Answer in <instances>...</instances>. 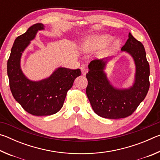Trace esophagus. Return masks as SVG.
<instances>
[{"label": "esophagus", "instance_id": "obj_1", "mask_svg": "<svg viewBox=\"0 0 160 160\" xmlns=\"http://www.w3.org/2000/svg\"><path fill=\"white\" fill-rule=\"evenodd\" d=\"M81 71H82V75H85L87 74V72H88V70L86 68L83 67V68H81Z\"/></svg>", "mask_w": 160, "mask_h": 160}]
</instances>
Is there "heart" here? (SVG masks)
Listing matches in <instances>:
<instances>
[{
	"mask_svg": "<svg viewBox=\"0 0 160 160\" xmlns=\"http://www.w3.org/2000/svg\"><path fill=\"white\" fill-rule=\"evenodd\" d=\"M113 37L107 34H92L87 36L80 42V48L83 52L89 53L94 51L100 50L99 54L102 56H107L121 45L120 39L113 40Z\"/></svg>",
	"mask_w": 160,
	"mask_h": 160,
	"instance_id": "obj_1",
	"label": "heart"
}]
</instances>
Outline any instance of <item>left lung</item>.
I'll return each mask as SVG.
<instances>
[{"label":"left lung","mask_w":160,"mask_h":160,"mask_svg":"<svg viewBox=\"0 0 160 160\" xmlns=\"http://www.w3.org/2000/svg\"><path fill=\"white\" fill-rule=\"evenodd\" d=\"M121 51L130 54L135 66L133 84L128 88H116L108 79L104 70L113 57L92 61L88 65L86 94L94 112L103 118H122L131 115L144 100L150 88V66L142 43L129 33Z\"/></svg>","instance_id":"obj_1"}]
</instances>
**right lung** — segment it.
<instances>
[{
	"instance_id": "1",
	"label": "right lung",
	"mask_w": 160,
	"mask_h": 160,
	"mask_svg": "<svg viewBox=\"0 0 160 160\" xmlns=\"http://www.w3.org/2000/svg\"><path fill=\"white\" fill-rule=\"evenodd\" d=\"M44 25L37 23L16 38L7 64L10 88L15 99L26 112L34 116H49L63 107L67 92L81 75L80 69L58 67L49 77L39 81L28 79L21 69L22 55L37 32Z\"/></svg>"
}]
</instances>
